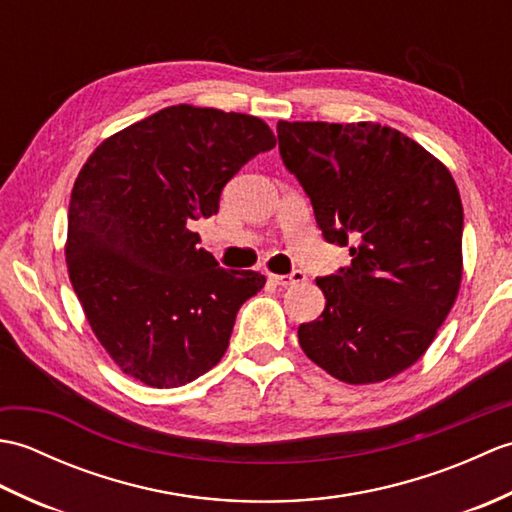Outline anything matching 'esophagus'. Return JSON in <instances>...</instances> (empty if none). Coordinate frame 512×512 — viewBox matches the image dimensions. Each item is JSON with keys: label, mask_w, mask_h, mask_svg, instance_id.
Wrapping results in <instances>:
<instances>
[{"label": "esophagus", "mask_w": 512, "mask_h": 512, "mask_svg": "<svg viewBox=\"0 0 512 512\" xmlns=\"http://www.w3.org/2000/svg\"><path fill=\"white\" fill-rule=\"evenodd\" d=\"M268 279L273 281L275 286L288 288V286H295V284H303V281H306V273L295 270V273H290V275H268Z\"/></svg>", "instance_id": "obj_1"}]
</instances>
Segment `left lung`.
Segmentation results:
<instances>
[{
	"mask_svg": "<svg viewBox=\"0 0 512 512\" xmlns=\"http://www.w3.org/2000/svg\"><path fill=\"white\" fill-rule=\"evenodd\" d=\"M277 138L323 237L352 255L317 279L325 310L299 325L301 350L350 385L405 372L460 290L464 211L451 171L378 123L279 121Z\"/></svg>",
	"mask_w": 512,
	"mask_h": 512,
	"instance_id": "1",
	"label": "left lung"
}]
</instances>
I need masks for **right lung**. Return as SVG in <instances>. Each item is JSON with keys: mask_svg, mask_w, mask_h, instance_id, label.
Masks as SVG:
<instances>
[{"mask_svg": "<svg viewBox=\"0 0 512 512\" xmlns=\"http://www.w3.org/2000/svg\"><path fill=\"white\" fill-rule=\"evenodd\" d=\"M275 143L257 116L171 105L92 151L70 195L65 264L123 374L169 389L220 363L266 277L217 266L191 224L215 215L224 184Z\"/></svg>", "mask_w": 512, "mask_h": 512, "instance_id": "obj_1", "label": "right lung"}]
</instances>
